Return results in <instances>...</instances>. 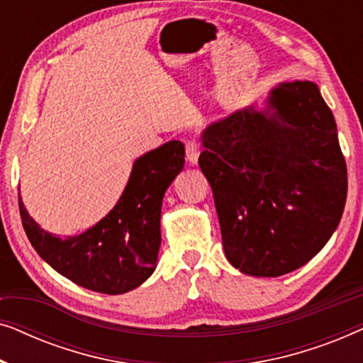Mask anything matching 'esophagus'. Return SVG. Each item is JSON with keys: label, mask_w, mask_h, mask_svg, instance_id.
Masks as SVG:
<instances>
[{"label": "esophagus", "mask_w": 363, "mask_h": 363, "mask_svg": "<svg viewBox=\"0 0 363 363\" xmlns=\"http://www.w3.org/2000/svg\"><path fill=\"white\" fill-rule=\"evenodd\" d=\"M200 148L201 145L196 138H191V140L186 142V158L188 162L193 163V165H195L198 162V157H200Z\"/></svg>", "instance_id": "1"}]
</instances>
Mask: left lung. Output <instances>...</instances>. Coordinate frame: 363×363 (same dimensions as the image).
<instances>
[{"label": "left lung", "instance_id": "1", "mask_svg": "<svg viewBox=\"0 0 363 363\" xmlns=\"http://www.w3.org/2000/svg\"><path fill=\"white\" fill-rule=\"evenodd\" d=\"M203 147L198 163L236 269L287 274L330 240L345 208L347 165L315 84H281L264 112L250 107L208 127Z\"/></svg>", "mask_w": 363, "mask_h": 363}]
</instances>
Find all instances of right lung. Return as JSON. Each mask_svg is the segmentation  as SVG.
<instances>
[{"label":"right lung","instance_id":"right-lung-1","mask_svg":"<svg viewBox=\"0 0 363 363\" xmlns=\"http://www.w3.org/2000/svg\"><path fill=\"white\" fill-rule=\"evenodd\" d=\"M185 165V145L172 140L133 163L130 180L108 215L79 236L61 238L41 230L18 193L28 240L59 274L86 289L123 294L147 281L160 247L162 200Z\"/></svg>","mask_w":363,"mask_h":363}]
</instances>
